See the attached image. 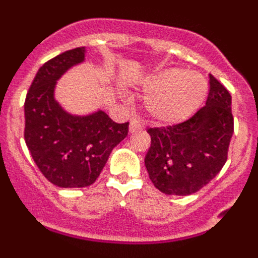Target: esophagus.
<instances>
[{
	"label": "esophagus",
	"mask_w": 258,
	"mask_h": 258,
	"mask_svg": "<svg viewBox=\"0 0 258 258\" xmlns=\"http://www.w3.org/2000/svg\"><path fill=\"white\" fill-rule=\"evenodd\" d=\"M142 127L143 126L140 124V122L133 120V121L131 122V125H129V132H131V133H136V132L138 131H142Z\"/></svg>",
	"instance_id": "1"
}]
</instances>
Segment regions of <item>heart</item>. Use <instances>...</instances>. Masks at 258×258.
<instances>
[{
	"mask_svg": "<svg viewBox=\"0 0 258 258\" xmlns=\"http://www.w3.org/2000/svg\"><path fill=\"white\" fill-rule=\"evenodd\" d=\"M143 92L151 97L147 103L155 120L164 124L183 121L192 115L206 97L207 85L202 77L181 70H168L149 76Z\"/></svg>",
	"mask_w": 258,
	"mask_h": 258,
	"instance_id": "1",
	"label": "heart"
}]
</instances>
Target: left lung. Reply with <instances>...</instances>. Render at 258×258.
I'll use <instances>...</instances> for the list:
<instances>
[{
  "mask_svg": "<svg viewBox=\"0 0 258 258\" xmlns=\"http://www.w3.org/2000/svg\"><path fill=\"white\" fill-rule=\"evenodd\" d=\"M147 133L151 147L145 165L155 187L178 197L198 192L220 173L227 160L234 133L231 95L209 75L206 106L186 121L150 127Z\"/></svg>",
  "mask_w": 258,
  "mask_h": 258,
  "instance_id": "8db88e82",
  "label": "left lung"
}]
</instances>
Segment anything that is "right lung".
Here are the masks:
<instances>
[{"mask_svg":"<svg viewBox=\"0 0 258 258\" xmlns=\"http://www.w3.org/2000/svg\"><path fill=\"white\" fill-rule=\"evenodd\" d=\"M84 59L83 46L47 60L24 102L26 145L45 178L58 187L94 183L111 151L127 136L129 122L117 124L101 109L88 116L71 115L54 99L56 81Z\"/></svg>","mask_w":258,"mask_h":258,"instance_id":"add662e5","label":"right lung"}]
</instances>
